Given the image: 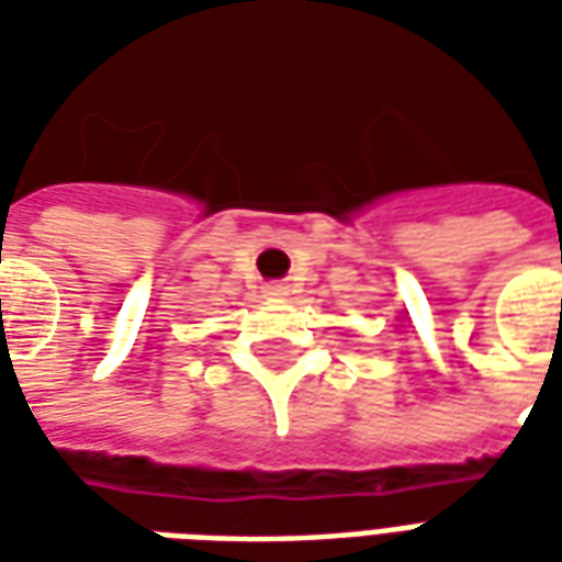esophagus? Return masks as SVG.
<instances>
[{
    "instance_id": "34e87169",
    "label": "esophagus",
    "mask_w": 562,
    "mask_h": 562,
    "mask_svg": "<svg viewBox=\"0 0 562 562\" xmlns=\"http://www.w3.org/2000/svg\"><path fill=\"white\" fill-rule=\"evenodd\" d=\"M265 294L273 297V301H280V297L289 294V285H285V282H268V285H265Z\"/></svg>"
}]
</instances>
